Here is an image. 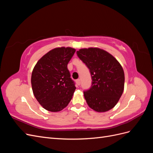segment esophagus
Returning <instances> with one entry per match:
<instances>
[{"label": "esophagus", "mask_w": 153, "mask_h": 153, "mask_svg": "<svg viewBox=\"0 0 153 153\" xmlns=\"http://www.w3.org/2000/svg\"><path fill=\"white\" fill-rule=\"evenodd\" d=\"M76 84H77L78 85H80V79L76 80Z\"/></svg>", "instance_id": "1"}]
</instances>
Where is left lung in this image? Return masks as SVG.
I'll use <instances>...</instances> for the list:
<instances>
[{"instance_id":"left-lung-1","label":"left lung","mask_w":153,"mask_h":153,"mask_svg":"<svg viewBox=\"0 0 153 153\" xmlns=\"http://www.w3.org/2000/svg\"><path fill=\"white\" fill-rule=\"evenodd\" d=\"M76 54L91 75V87L84 91L87 105L98 112L112 109L124 91V73L121 65L112 55L98 48L80 49Z\"/></svg>"}]
</instances>
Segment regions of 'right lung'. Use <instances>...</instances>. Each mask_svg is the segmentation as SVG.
Here are the masks:
<instances>
[{
	"instance_id": "obj_1",
	"label": "right lung",
	"mask_w": 153,
	"mask_h": 153,
	"mask_svg": "<svg viewBox=\"0 0 153 153\" xmlns=\"http://www.w3.org/2000/svg\"><path fill=\"white\" fill-rule=\"evenodd\" d=\"M75 49L56 48L41 57L31 76L32 91L43 107L50 112H59L68 106L76 89L68 69Z\"/></svg>"
}]
</instances>
